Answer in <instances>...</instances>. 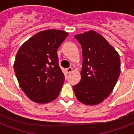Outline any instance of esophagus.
Returning a JSON list of instances; mask_svg holds the SVG:
<instances>
[{
	"instance_id": "esophagus-1",
	"label": "esophagus",
	"mask_w": 134,
	"mask_h": 134,
	"mask_svg": "<svg viewBox=\"0 0 134 134\" xmlns=\"http://www.w3.org/2000/svg\"><path fill=\"white\" fill-rule=\"evenodd\" d=\"M72 70H73V68H72V67H69V68H67V69H66V71H67V73L69 74L71 73V71H72Z\"/></svg>"
}]
</instances>
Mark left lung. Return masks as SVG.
<instances>
[{"label":"left lung","mask_w":134,"mask_h":134,"mask_svg":"<svg viewBox=\"0 0 134 134\" xmlns=\"http://www.w3.org/2000/svg\"><path fill=\"white\" fill-rule=\"evenodd\" d=\"M82 47L81 79L74 86L76 97L86 105L100 104L110 95L120 73L118 53L99 33L89 30L74 36Z\"/></svg>","instance_id":"obj_1"}]
</instances>
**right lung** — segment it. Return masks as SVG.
Wrapping results in <instances>:
<instances>
[{
	"instance_id": "add662e5",
	"label": "right lung",
	"mask_w": 134,
	"mask_h": 134,
	"mask_svg": "<svg viewBox=\"0 0 134 134\" xmlns=\"http://www.w3.org/2000/svg\"><path fill=\"white\" fill-rule=\"evenodd\" d=\"M68 35L60 30L37 32L18 51L14 69L19 84L33 102L46 104L60 94L65 76L58 65L57 51Z\"/></svg>"
}]
</instances>
